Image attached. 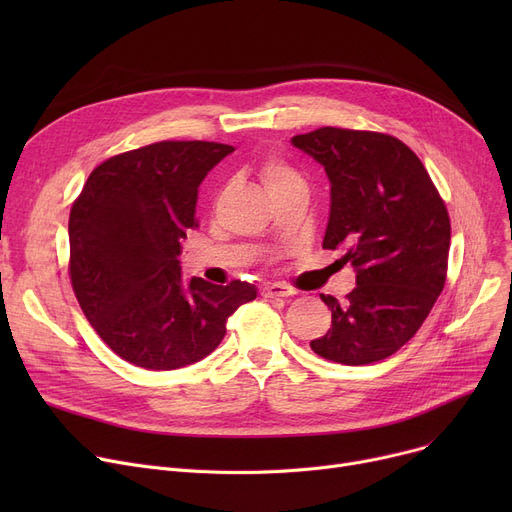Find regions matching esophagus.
<instances>
[{"label":"esophagus","instance_id":"esophagus-1","mask_svg":"<svg viewBox=\"0 0 512 512\" xmlns=\"http://www.w3.org/2000/svg\"><path fill=\"white\" fill-rule=\"evenodd\" d=\"M261 294L265 299H286V297H292L294 290L284 284H267V286H263Z\"/></svg>","mask_w":512,"mask_h":512}]
</instances>
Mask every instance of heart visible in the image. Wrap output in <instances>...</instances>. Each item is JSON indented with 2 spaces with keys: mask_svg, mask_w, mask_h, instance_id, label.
Segmentation results:
<instances>
[{
  "mask_svg": "<svg viewBox=\"0 0 512 512\" xmlns=\"http://www.w3.org/2000/svg\"><path fill=\"white\" fill-rule=\"evenodd\" d=\"M261 180L267 188V193H272V191H276V188H282V186H286L290 182H297L301 178L290 166H286L282 159L272 157V159H267L261 168Z\"/></svg>",
  "mask_w": 512,
  "mask_h": 512,
  "instance_id": "b5f03b06",
  "label": "heart"
}]
</instances>
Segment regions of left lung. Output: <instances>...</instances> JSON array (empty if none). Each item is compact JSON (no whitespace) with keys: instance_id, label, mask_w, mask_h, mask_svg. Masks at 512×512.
Segmentation results:
<instances>
[{"instance_id":"left-lung-1","label":"left lung","mask_w":512,"mask_h":512,"mask_svg":"<svg viewBox=\"0 0 512 512\" xmlns=\"http://www.w3.org/2000/svg\"><path fill=\"white\" fill-rule=\"evenodd\" d=\"M324 166L330 218L324 249L357 272L346 303L319 294L332 328L313 353L342 365L394 355L421 328L446 282L448 211L421 159L390 134L324 126L290 139Z\"/></svg>"}]
</instances>
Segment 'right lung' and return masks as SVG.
<instances>
[{"instance_id":"1","label":"right lung","mask_w":512,"mask_h":512,"mask_svg":"<svg viewBox=\"0 0 512 512\" xmlns=\"http://www.w3.org/2000/svg\"><path fill=\"white\" fill-rule=\"evenodd\" d=\"M232 145L161 141L97 166L70 211V280L99 338L153 371L193 365L257 297L249 282L186 280L182 240L197 226L199 184Z\"/></svg>"}]
</instances>
